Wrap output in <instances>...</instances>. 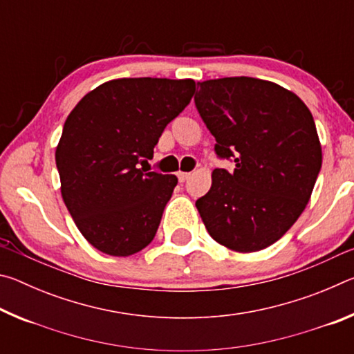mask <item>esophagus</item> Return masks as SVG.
<instances>
[{
    "label": "esophagus",
    "instance_id": "34e87169",
    "mask_svg": "<svg viewBox=\"0 0 354 354\" xmlns=\"http://www.w3.org/2000/svg\"><path fill=\"white\" fill-rule=\"evenodd\" d=\"M189 176H190V173H185V171H179V173H178V179H179V183L187 181Z\"/></svg>",
    "mask_w": 354,
    "mask_h": 354
}]
</instances>
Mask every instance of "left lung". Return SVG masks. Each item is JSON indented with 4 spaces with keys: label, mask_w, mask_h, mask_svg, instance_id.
Returning <instances> with one entry per match:
<instances>
[{
    "label": "left lung",
    "mask_w": 354,
    "mask_h": 354,
    "mask_svg": "<svg viewBox=\"0 0 354 354\" xmlns=\"http://www.w3.org/2000/svg\"><path fill=\"white\" fill-rule=\"evenodd\" d=\"M195 106L215 137L211 190L195 206L215 242L239 253L279 241L306 207L322 169L313 113L278 84L236 76L198 82Z\"/></svg>",
    "instance_id": "obj_1"
}]
</instances>
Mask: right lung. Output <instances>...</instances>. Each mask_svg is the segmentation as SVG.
<instances>
[{
    "instance_id": "add662e5",
    "label": "right lung",
    "mask_w": 354,
    "mask_h": 354,
    "mask_svg": "<svg viewBox=\"0 0 354 354\" xmlns=\"http://www.w3.org/2000/svg\"><path fill=\"white\" fill-rule=\"evenodd\" d=\"M194 93L192 80L123 77L87 93L65 120L56 148L62 198L97 250L131 256L151 243L178 178L145 165Z\"/></svg>"
}]
</instances>
